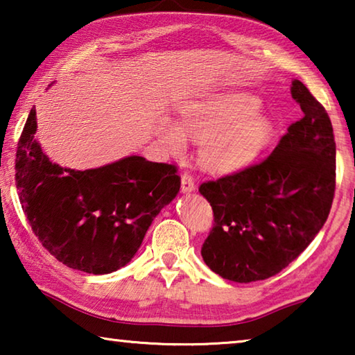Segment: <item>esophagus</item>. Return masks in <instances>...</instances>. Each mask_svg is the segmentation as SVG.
<instances>
[{
    "label": "esophagus",
    "instance_id": "34e87169",
    "mask_svg": "<svg viewBox=\"0 0 355 355\" xmlns=\"http://www.w3.org/2000/svg\"><path fill=\"white\" fill-rule=\"evenodd\" d=\"M196 189L194 178H192L189 173H183L182 175V192H192Z\"/></svg>",
    "mask_w": 355,
    "mask_h": 355
}]
</instances>
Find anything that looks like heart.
<instances>
[{
	"label": "heart",
	"instance_id": "1",
	"mask_svg": "<svg viewBox=\"0 0 355 355\" xmlns=\"http://www.w3.org/2000/svg\"><path fill=\"white\" fill-rule=\"evenodd\" d=\"M257 95L220 91L188 101L180 107V123L166 119L158 128L161 146L180 155L188 146V136L200 141L199 159L211 172H233L248 166L266 147L272 123L260 110Z\"/></svg>",
	"mask_w": 355,
	"mask_h": 355
}]
</instances>
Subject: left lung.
<instances>
[{"label":"left lung","instance_id":"obj_1","mask_svg":"<svg viewBox=\"0 0 355 355\" xmlns=\"http://www.w3.org/2000/svg\"><path fill=\"white\" fill-rule=\"evenodd\" d=\"M304 117L260 164L200 184L214 224L202 245L213 272L238 284L279 274L327 220L335 192V139L326 110L299 80Z\"/></svg>","mask_w":355,"mask_h":355}]
</instances>
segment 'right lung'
<instances>
[{"label": "right lung", "instance_id": "obj_1", "mask_svg": "<svg viewBox=\"0 0 355 355\" xmlns=\"http://www.w3.org/2000/svg\"><path fill=\"white\" fill-rule=\"evenodd\" d=\"M29 112L15 159V182L34 235L65 266L110 274L131 261L150 224L180 191L177 167L127 156L97 169L50 161Z\"/></svg>", "mask_w": 355, "mask_h": 355}]
</instances>
